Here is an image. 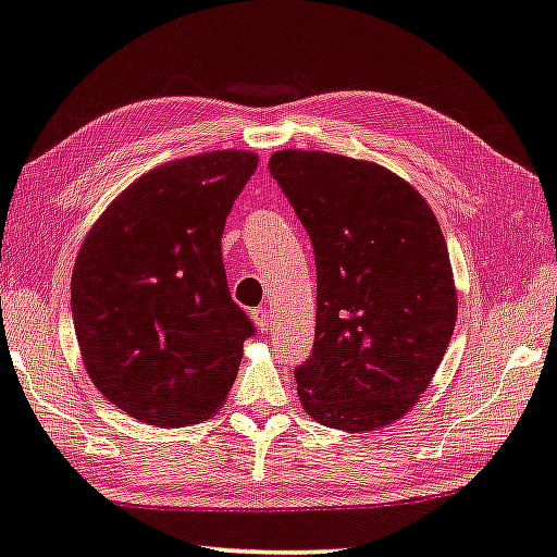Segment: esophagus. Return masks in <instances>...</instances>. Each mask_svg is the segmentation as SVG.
<instances>
[{
    "label": "esophagus",
    "instance_id": "obj_1",
    "mask_svg": "<svg viewBox=\"0 0 557 557\" xmlns=\"http://www.w3.org/2000/svg\"><path fill=\"white\" fill-rule=\"evenodd\" d=\"M250 319H253V323H256V329H258L260 333H265V331L270 329V323H272V319H270V311H268V307H258V309H253V311H250Z\"/></svg>",
    "mask_w": 557,
    "mask_h": 557
}]
</instances>
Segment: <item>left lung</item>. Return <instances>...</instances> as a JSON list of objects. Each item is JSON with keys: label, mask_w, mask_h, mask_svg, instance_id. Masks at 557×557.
<instances>
[{"label": "left lung", "mask_w": 557, "mask_h": 557, "mask_svg": "<svg viewBox=\"0 0 557 557\" xmlns=\"http://www.w3.org/2000/svg\"><path fill=\"white\" fill-rule=\"evenodd\" d=\"M268 169L315 256L313 352L294 372L301 406L343 432L394 424L432 384L459 313L437 216L374 161L280 149Z\"/></svg>", "instance_id": "8db88e82"}]
</instances>
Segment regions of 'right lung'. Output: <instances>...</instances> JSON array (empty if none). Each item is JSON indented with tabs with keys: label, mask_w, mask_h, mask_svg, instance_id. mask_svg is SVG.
Instances as JSON below:
<instances>
[{
	"label": "right lung",
	"mask_w": 557,
	"mask_h": 557,
	"mask_svg": "<svg viewBox=\"0 0 557 557\" xmlns=\"http://www.w3.org/2000/svg\"><path fill=\"white\" fill-rule=\"evenodd\" d=\"M258 154L216 149L147 171L106 207L72 272L94 386L125 416L185 428L216 416L253 323L236 307L222 234Z\"/></svg>",
	"instance_id": "obj_1"
}]
</instances>
